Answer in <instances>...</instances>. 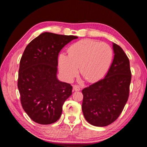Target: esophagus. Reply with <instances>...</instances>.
Returning <instances> with one entry per match:
<instances>
[{
    "instance_id": "34e87169",
    "label": "esophagus",
    "mask_w": 147,
    "mask_h": 147,
    "mask_svg": "<svg viewBox=\"0 0 147 147\" xmlns=\"http://www.w3.org/2000/svg\"><path fill=\"white\" fill-rule=\"evenodd\" d=\"M73 90L75 91H78L80 90V87L79 86H77V85H74L73 86Z\"/></svg>"
}]
</instances>
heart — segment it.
<instances>
[{
	"instance_id": "obj_1",
	"label": "heart",
	"mask_w": 147,
	"mask_h": 147,
	"mask_svg": "<svg viewBox=\"0 0 147 147\" xmlns=\"http://www.w3.org/2000/svg\"><path fill=\"white\" fill-rule=\"evenodd\" d=\"M113 57V50L108 44L83 39L72 45L69 54H59V70L64 79L71 81L78 74L80 65L81 74L87 80L94 82L106 74Z\"/></svg>"
}]
</instances>
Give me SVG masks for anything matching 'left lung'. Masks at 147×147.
<instances>
[{"instance_id": "obj_1", "label": "left lung", "mask_w": 147, "mask_h": 147, "mask_svg": "<svg viewBox=\"0 0 147 147\" xmlns=\"http://www.w3.org/2000/svg\"><path fill=\"white\" fill-rule=\"evenodd\" d=\"M113 60L104 78L82 91L84 116L95 126L113 123L128 98L131 78L130 61L121 47L113 43Z\"/></svg>"}]
</instances>
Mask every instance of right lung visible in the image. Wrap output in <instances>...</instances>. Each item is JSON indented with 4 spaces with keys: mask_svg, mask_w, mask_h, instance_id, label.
Listing matches in <instances>:
<instances>
[{
    "mask_svg": "<svg viewBox=\"0 0 147 147\" xmlns=\"http://www.w3.org/2000/svg\"><path fill=\"white\" fill-rule=\"evenodd\" d=\"M77 36L44 32L24 50L20 61L18 86L21 102L30 118L41 124L58 120L64 102L72 94L71 84L57 78L58 54Z\"/></svg>",
    "mask_w": 147,
    "mask_h": 147,
    "instance_id": "1",
    "label": "right lung"
}]
</instances>
